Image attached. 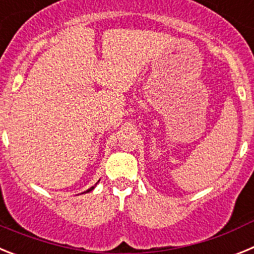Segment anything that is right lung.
Segmentation results:
<instances>
[{"mask_svg":"<svg viewBox=\"0 0 254 254\" xmlns=\"http://www.w3.org/2000/svg\"><path fill=\"white\" fill-rule=\"evenodd\" d=\"M93 188H94V187H91V188H90V190H86V192H90V190H93Z\"/></svg>","mask_w":254,"mask_h":254,"instance_id":"right-lung-1","label":"right lung"}]
</instances>
